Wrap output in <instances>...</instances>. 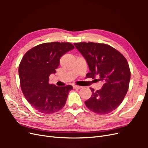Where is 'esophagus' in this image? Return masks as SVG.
Returning a JSON list of instances; mask_svg holds the SVG:
<instances>
[{
  "mask_svg": "<svg viewBox=\"0 0 148 148\" xmlns=\"http://www.w3.org/2000/svg\"><path fill=\"white\" fill-rule=\"evenodd\" d=\"M73 88L74 89H81V88H82V86H77V85H73Z\"/></svg>",
  "mask_w": 148,
  "mask_h": 148,
  "instance_id": "obj_1",
  "label": "esophagus"
}]
</instances>
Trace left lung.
Segmentation results:
<instances>
[{"mask_svg": "<svg viewBox=\"0 0 148 148\" xmlns=\"http://www.w3.org/2000/svg\"><path fill=\"white\" fill-rule=\"evenodd\" d=\"M88 65V78L99 77L103 82L99 90L92 91L84 102L88 108L96 114H107L120 105L128 91L130 70L127 59L120 52L107 44L95 42L74 43Z\"/></svg>", "mask_w": 148, "mask_h": 148, "instance_id": "1", "label": "left lung"}]
</instances>
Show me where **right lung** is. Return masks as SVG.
I'll list each match as a JSON object with an SVG mask.
<instances>
[{
    "label": "right lung",
    "instance_id": "right-lung-1",
    "mask_svg": "<svg viewBox=\"0 0 148 148\" xmlns=\"http://www.w3.org/2000/svg\"><path fill=\"white\" fill-rule=\"evenodd\" d=\"M74 48L69 42L44 43L31 49L22 58L18 67L21 91L39 112L50 114L64 107L73 87L49 84V76L56 73L61 57Z\"/></svg>",
    "mask_w": 148,
    "mask_h": 148
}]
</instances>
